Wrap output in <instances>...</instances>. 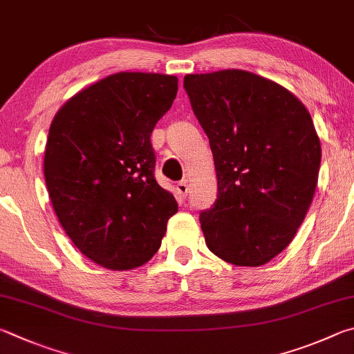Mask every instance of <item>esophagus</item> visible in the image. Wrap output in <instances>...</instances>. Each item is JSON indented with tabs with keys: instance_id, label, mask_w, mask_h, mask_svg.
Segmentation results:
<instances>
[{
	"instance_id": "esophagus-1",
	"label": "esophagus",
	"mask_w": 354,
	"mask_h": 354,
	"mask_svg": "<svg viewBox=\"0 0 354 354\" xmlns=\"http://www.w3.org/2000/svg\"><path fill=\"white\" fill-rule=\"evenodd\" d=\"M177 193L180 194L182 199H185V197L188 196V182H178L177 183Z\"/></svg>"
}]
</instances>
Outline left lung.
I'll return each instance as SVG.
<instances>
[{"mask_svg": "<svg viewBox=\"0 0 354 354\" xmlns=\"http://www.w3.org/2000/svg\"><path fill=\"white\" fill-rule=\"evenodd\" d=\"M183 88L218 174V199L199 216L208 249L234 266L269 263L294 239L317 187L311 115L281 85L243 70L188 74Z\"/></svg>", "mask_w": 354, "mask_h": 354, "instance_id": "obj_1", "label": "left lung"}]
</instances>
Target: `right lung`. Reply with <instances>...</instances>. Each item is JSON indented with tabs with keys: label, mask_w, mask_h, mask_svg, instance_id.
Segmentation results:
<instances>
[{
	"label": "right lung",
	"mask_w": 354,
	"mask_h": 354,
	"mask_svg": "<svg viewBox=\"0 0 354 354\" xmlns=\"http://www.w3.org/2000/svg\"><path fill=\"white\" fill-rule=\"evenodd\" d=\"M177 77L118 73L73 96L49 127L45 180L74 245L113 270L160 249L177 202L155 180L151 133L177 96Z\"/></svg>",
	"instance_id": "right-lung-1"
}]
</instances>
